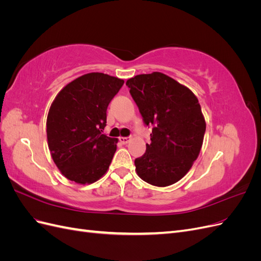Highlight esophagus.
Instances as JSON below:
<instances>
[{
    "mask_svg": "<svg viewBox=\"0 0 261 261\" xmlns=\"http://www.w3.org/2000/svg\"><path fill=\"white\" fill-rule=\"evenodd\" d=\"M118 140H120L121 144L125 145V144H127L128 141L130 140V137H120V138H118Z\"/></svg>",
    "mask_w": 261,
    "mask_h": 261,
    "instance_id": "1",
    "label": "esophagus"
}]
</instances>
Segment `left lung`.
I'll return each instance as SVG.
<instances>
[{
	"label": "left lung",
	"mask_w": 261,
	"mask_h": 261,
	"mask_svg": "<svg viewBox=\"0 0 261 261\" xmlns=\"http://www.w3.org/2000/svg\"><path fill=\"white\" fill-rule=\"evenodd\" d=\"M146 126H152L151 143L135 159L138 176L164 187L176 183L192 168L202 146L206 122L195 94L159 72L126 82Z\"/></svg>",
	"instance_id": "8db88e82"
}]
</instances>
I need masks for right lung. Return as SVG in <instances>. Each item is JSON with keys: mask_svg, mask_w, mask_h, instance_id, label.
<instances>
[{"mask_svg": "<svg viewBox=\"0 0 261 261\" xmlns=\"http://www.w3.org/2000/svg\"><path fill=\"white\" fill-rule=\"evenodd\" d=\"M123 84L117 77L89 73L66 85L55 97L46 118V137L52 159L66 178L91 184L106 174L117 139L102 130L108 106Z\"/></svg>", "mask_w": 261, "mask_h": 261, "instance_id": "obj_1", "label": "right lung"}]
</instances>
